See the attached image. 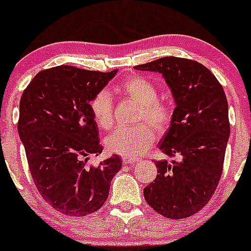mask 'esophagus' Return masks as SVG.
Here are the masks:
<instances>
[{"instance_id":"obj_1","label":"esophagus","mask_w":251,"mask_h":251,"mask_svg":"<svg viewBox=\"0 0 251 251\" xmlns=\"http://www.w3.org/2000/svg\"><path fill=\"white\" fill-rule=\"evenodd\" d=\"M137 160H138V159H136V158H128V156H123V163L124 164H128V165H132V164H135Z\"/></svg>"}]
</instances>
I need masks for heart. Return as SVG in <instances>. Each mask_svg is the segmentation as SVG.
<instances>
[{
	"mask_svg": "<svg viewBox=\"0 0 251 251\" xmlns=\"http://www.w3.org/2000/svg\"><path fill=\"white\" fill-rule=\"evenodd\" d=\"M116 92L140 104L138 121H148L158 130H164L170 124L173 113L166 102L158 98V88L147 78L131 75L115 87ZM90 110L100 130L113 126V102L107 91H100L90 102ZM155 140V132L148 124H138L131 127H118L105 140L107 149L123 156H136L146 151Z\"/></svg>",
	"mask_w": 251,
	"mask_h": 251,
	"instance_id": "b5f03b06",
	"label": "heart"
}]
</instances>
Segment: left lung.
Here are the masks:
<instances>
[{
    "label": "left lung",
    "instance_id": "1",
    "mask_svg": "<svg viewBox=\"0 0 251 251\" xmlns=\"http://www.w3.org/2000/svg\"><path fill=\"white\" fill-rule=\"evenodd\" d=\"M135 68L160 73L176 103L159 148L177 160L155 161L158 175L143 189L144 199L161 216L186 219L207 204L221 178L229 137L226 95L196 60L164 57Z\"/></svg>",
    "mask_w": 251,
    "mask_h": 251
}]
</instances>
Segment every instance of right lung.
<instances>
[{"mask_svg": "<svg viewBox=\"0 0 251 251\" xmlns=\"http://www.w3.org/2000/svg\"><path fill=\"white\" fill-rule=\"evenodd\" d=\"M116 73L59 65L37 73L20 98L18 132L31 177L42 198L64 215L100 209L121 169L116 154L86 165L103 151L90 102Z\"/></svg>", "mask_w": 251, "mask_h": 251, "instance_id": "right-lung-1", "label": "right lung"}]
</instances>
